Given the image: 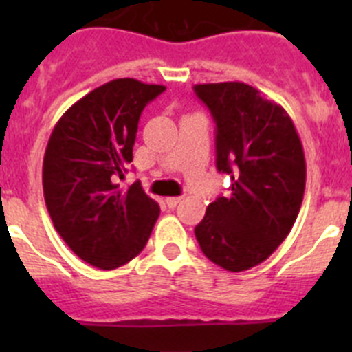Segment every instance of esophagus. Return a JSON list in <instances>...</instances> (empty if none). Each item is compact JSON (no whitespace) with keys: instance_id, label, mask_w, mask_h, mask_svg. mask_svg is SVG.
<instances>
[{"instance_id":"1","label":"esophagus","mask_w":352,"mask_h":352,"mask_svg":"<svg viewBox=\"0 0 352 352\" xmlns=\"http://www.w3.org/2000/svg\"><path fill=\"white\" fill-rule=\"evenodd\" d=\"M166 203L169 208H176L179 203H182V197H167Z\"/></svg>"}]
</instances>
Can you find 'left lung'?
Wrapping results in <instances>:
<instances>
[{"mask_svg": "<svg viewBox=\"0 0 352 352\" xmlns=\"http://www.w3.org/2000/svg\"><path fill=\"white\" fill-rule=\"evenodd\" d=\"M217 125V169L231 194L208 206L195 238L204 256L227 272L268 259L287 238L303 203V146L282 105L245 82L195 84Z\"/></svg>", "mask_w": 352, "mask_h": 352, "instance_id": "1", "label": "left lung"}]
</instances>
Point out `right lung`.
Wrapping results in <instances>:
<instances>
[{
  "label": "right lung",
  "mask_w": 352,
  "mask_h": 352,
  "mask_svg": "<svg viewBox=\"0 0 352 352\" xmlns=\"http://www.w3.org/2000/svg\"><path fill=\"white\" fill-rule=\"evenodd\" d=\"M166 86L116 79L56 123L43 155V197L56 231L84 263L116 270L141 254L160 208L141 183L118 190L132 162L141 113Z\"/></svg>",
  "instance_id": "1"
}]
</instances>
